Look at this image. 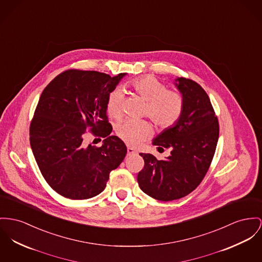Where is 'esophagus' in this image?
<instances>
[{
	"label": "esophagus",
	"instance_id": "esophagus-1",
	"mask_svg": "<svg viewBox=\"0 0 262 262\" xmlns=\"http://www.w3.org/2000/svg\"><path fill=\"white\" fill-rule=\"evenodd\" d=\"M135 154H137V151L135 149H133L131 147L127 148V155L128 156H132V155H135Z\"/></svg>",
	"mask_w": 262,
	"mask_h": 262
}]
</instances>
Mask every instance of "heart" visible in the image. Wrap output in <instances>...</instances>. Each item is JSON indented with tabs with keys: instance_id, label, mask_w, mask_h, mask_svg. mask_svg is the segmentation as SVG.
Returning a JSON list of instances; mask_svg holds the SVG:
<instances>
[{
	"instance_id": "heart-1",
	"label": "heart",
	"mask_w": 262,
	"mask_h": 262,
	"mask_svg": "<svg viewBox=\"0 0 262 262\" xmlns=\"http://www.w3.org/2000/svg\"><path fill=\"white\" fill-rule=\"evenodd\" d=\"M140 97L147 102L145 115L161 129H168L178 122L183 114L185 99L183 94L167 86L154 76H145L132 82ZM124 94L119 88L112 90L107 98L106 110L115 119L123 115ZM152 133L151 124L145 120L127 119L116 126V134L126 144L138 146Z\"/></svg>"
}]
</instances>
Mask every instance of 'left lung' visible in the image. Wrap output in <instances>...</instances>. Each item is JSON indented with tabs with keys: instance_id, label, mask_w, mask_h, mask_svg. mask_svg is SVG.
I'll return each mask as SVG.
<instances>
[{
	"instance_id": "left-lung-1",
	"label": "left lung",
	"mask_w": 262,
	"mask_h": 262,
	"mask_svg": "<svg viewBox=\"0 0 262 262\" xmlns=\"http://www.w3.org/2000/svg\"><path fill=\"white\" fill-rule=\"evenodd\" d=\"M174 84L185 99L183 114L153 141L158 148H171V155L157 160L152 154L141 153L145 165L137 177L143 192L163 202L184 198L201 184L220 134L217 117L204 88L185 77L177 78Z\"/></svg>"
}]
</instances>
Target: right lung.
Masks as SVG:
<instances>
[{"label":"right lung","instance_id":"obj_1","mask_svg":"<svg viewBox=\"0 0 262 262\" xmlns=\"http://www.w3.org/2000/svg\"><path fill=\"white\" fill-rule=\"evenodd\" d=\"M125 74L66 70L43 89L30 126V143L42 177L60 195H97L126 156L122 140L110 136L106 114L108 95ZM86 130L104 138L103 146L88 145Z\"/></svg>","mask_w":262,"mask_h":262}]
</instances>
